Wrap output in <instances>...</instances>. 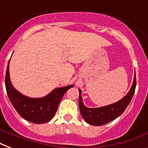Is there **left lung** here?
Wrapping results in <instances>:
<instances>
[{
	"label": "left lung",
	"mask_w": 148,
	"mask_h": 148,
	"mask_svg": "<svg viewBox=\"0 0 148 148\" xmlns=\"http://www.w3.org/2000/svg\"><path fill=\"white\" fill-rule=\"evenodd\" d=\"M136 88V75L134 73V81L131 89L128 93L120 101L109 105L100 107V108H90L86 107L83 103V99L81 97V90H79V108L80 112L88 124L93 126H101L109 122L112 121L121 114H123L129 103L133 97Z\"/></svg>",
	"instance_id": "8db88e82"
}]
</instances>
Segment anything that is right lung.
<instances>
[{
    "instance_id": "1",
    "label": "right lung",
    "mask_w": 148,
    "mask_h": 148,
    "mask_svg": "<svg viewBox=\"0 0 148 148\" xmlns=\"http://www.w3.org/2000/svg\"><path fill=\"white\" fill-rule=\"evenodd\" d=\"M8 62L5 77L7 94L17 113L27 121L34 124H45L50 121L58 110L59 103L67 90L74 85H68L53 89L45 97H27L14 88L10 79Z\"/></svg>"
}]
</instances>
